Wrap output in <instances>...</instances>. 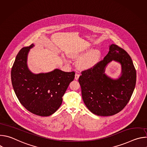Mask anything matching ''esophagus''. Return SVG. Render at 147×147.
<instances>
[{
	"mask_svg": "<svg viewBox=\"0 0 147 147\" xmlns=\"http://www.w3.org/2000/svg\"><path fill=\"white\" fill-rule=\"evenodd\" d=\"M79 77H80V74H78V73H76V74H75V80H77L78 79Z\"/></svg>",
	"mask_w": 147,
	"mask_h": 147,
	"instance_id": "obj_1",
	"label": "esophagus"
}]
</instances>
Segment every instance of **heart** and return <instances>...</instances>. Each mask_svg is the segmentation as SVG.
Instances as JSON below:
<instances>
[{
  "label": "heart",
  "mask_w": 147,
  "mask_h": 147,
  "mask_svg": "<svg viewBox=\"0 0 147 147\" xmlns=\"http://www.w3.org/2000/svg\"><path fill=\"white\" fill-rule=\"evenodd\" d=\"M98 53L96 51H93L88 53L87 55L84 57L80 61V66L81 67L84 69H89L92 67L98 59ZM71 57L72 58H79L80 57V55L79 53H73L71 55ZM65 61L66 63H69L70 61L66 58H64Z\"/></svg>",
  "instance_id": "b5f03b06"
}]
</instances>
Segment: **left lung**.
Masks as SVG:
<instances>
[{
  "label": "left lung",
  "mask_w": 147,
  "mask_h": 147,
  "mask_svg": "<svg viewBox=\"0 0 147 147\" xmlns=\"http://www.w3.org/2000/svg\"><path fill=\"white\" fill-rule=\"evenodd\" d=\"M113 60L122 66V74L117 79L104 73L107 64ZM78 82L87 108L98 116H112L120 112L130 100L136 86V70L127 52L112 44L102 60L81 72Z\"/></svg>",
  "instance_id": "obj_1"
}]
</instances>
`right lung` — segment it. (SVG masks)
<instances>
[{
  "label": "right lung",
  "mask_w": 147,
  "mask_h": 147,
  "mask_svg": "<svg viewBox=\"0 0 147 147\" xmlns=\"http://www.w3.org/2000/svg\"><path fill=\"white\" fill-rule=\"evenodd\" d=\"M34 46L24 47L18 53L11 71L12 86L20 102L27 111L38 116H49L60 107L75 73L55 69L34 74L27 66L28 53Z\"/></svg>",
  "instance_id": "obj_1"
}]
</instances>
